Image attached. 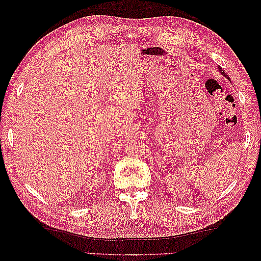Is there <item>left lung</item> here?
Listing matches in <instances>:
<instances>
[{
  "instance_id": "8db88e82",
  "label": "left lung",
  "mask_w": 261,
  "mask_h": 261,
  "mask_svg": "<svg viewBox=\"0 0 261 261\" xmlns=\"http://www.w3.org/2000/svg\"><path fill=\"white\" fill-rule=\"evenodd\" d=\"M219 70H220V73H221V74H222L223 76H225V77H227V78H228V76H227V75H226V74L224 73V70L222 69V67H221V66H219Z\"/></svg>"
}]
</instances>
